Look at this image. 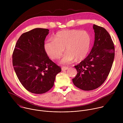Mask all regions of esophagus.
<instances>
[{"instance_id":"obj_1","label":"esophagus","mask_w":123,"mask_h":123,"mask_svg":"<svg viewBox=\"0 0 123 123\" xmlns=\"http://www.w3.org/2000/svg\"><path fill=\"white\" fill-rule=\"evenodd\" d=\"M68 67L64 66V67H63L62 68V70L63 71H66V70H67V69H68Z\"/></svg>"}]
</instances>
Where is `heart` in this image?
Returning <instances> with one entry per match:
<instances>
[{
    "instance_id": "1",
    "label": "heart",
    "mask_w": 123,
    "mask_h": 123,
    "mask_svg": "<svg viewBox=\"0 0 123 123\" xmlns=\"http://www.w3.org/2000/svg\"><path fill=\"white\" fill-rule=\"evenodd\" d=\"M92 43L90 34L85 31L68 30L56 33L52 39L47 40L44 48L52 59H59L65 50L67 52L60 63L65 65L76 61H81L87 56Z\"/></svg>"
}]
</instances>
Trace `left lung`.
I'll return each instance as SVG.
<instances>
[{"mask_svg":"<svg viewBox=\"0 0 123 123\" xmlns=\"http://www.w3.org/2000/svg\"><path fill=\"white\" fill-rule=\"evenodd\" d=\"M95 32L93 46L90 54L74 67L77 74L74 84L84 91H92L101 86L108 77L114 58L113 42L105 28L93 26Z\"/></svg>","mask_w":123,"mask_h":123,"instance_id":"8db88e82","label":"left lung"}]
</instances>
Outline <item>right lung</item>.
Instances as JSON below:
<instances>
[{"mask_svg": "<svg viewBox=\"0 0 123 123\" xmlns=\"http://www.w3.org/2000/svg\"><path fill=\"white\" fill-rule=\"evenodd\" d=\"M49 30L36 28L23 33L12 54V65L19 81L29 92L42 94L54 85L61 68L48 56L44 48Z\"/></svg>", "mask_w": 123, "mask_h": 123, "instance_id": "1", "label": "right lung"}]
</instances>
